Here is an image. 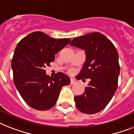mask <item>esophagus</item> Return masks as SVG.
I'll return each mask as SVG.
<instances>
[{"mask_svg":"<svg viewBox=\"0 0 134 134\" xmlns=\"http://www.w3.org/2000/svg\"><path fill=\"white\" fill-rule=\"evenodd\" d=\"M76 82L74 80V79H72V78H70V84L71 85H74V84H76Z\"/></svg>","mask_w":134,"mask_h":134,"instance_id":"esophagus-1","label":"esophagus"}]
</instances>
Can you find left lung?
I'll use <instances>...</instances> for the list:
<instances>
[{
    "label": "left lung",
    "mask_w": 134,
    "mask_h": 134,
    "mask_svg": "<svg viewBox=\"0 0 134 134\" xmlns=\"http://www.w3.org/2000/svg\"><path fill=\"white\" fill-rule=\"evenodd\" d=\"M70 45L85 50L86 55L76 79H91L85 93L74 97L76 107L86 114L98 113L109 103L118 87L120 72L118 51L108 38L98 32L76 37Z\"/></svg>",
    "instance_id": "1"
}]
</instances>
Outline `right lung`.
<instances>
[{
  "label": "right lung",
  "instance_id": "obj_1",
  "mask_svg": "<svg viewBox=\"0 0 134 134\" xmlns=\"http://www.w3.org/2000/svg\"><path fill=\"white\" fill-rule=\"evenodd\" d=\"M68 38L54 39L41 31L29 34L19 42L11 62L14 83L23 100L32 108L45 111L53 107L63 86L70 83L64 73L54 78L45 68L55 54L68 45Z\"/></svg>",
  "mask_w": 134,
  "mask_h": 134
}]
</instances>
